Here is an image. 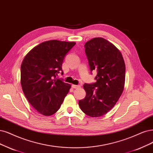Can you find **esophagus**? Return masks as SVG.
Instances as JSON below:
<instances>
[{
  "mask_svg": "<svg viewBox=\"0 0 153 153\" xmlns=\"http://www.w3.org/2000/svg\"><path fill=\"white\" fill-rule=\"evenodd\" d=\"M81 86L79 85H74V84H72V88L74 89H78Z\"/></svg>",
  "mask_w": 153,
  "mask_h": 153,
  "instance_id": "obj_1",
  "label": "esophagus"
}]
</instances>
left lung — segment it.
I'll return each instance as SVG.
<instances>
[{
  "instance_id": "left-lung-1",
  "label": "left lung",
  "mask_w": 153,
  "mask_h": 153,
  "mask_svg": "<svg viewBox=\"0 0 153 153\" xmlns=\"http://www.w3.org/2000/svg\"><path fill=\"white\" fill-rule=\"evenodd\" d=\"M84 48L90 70L97 71V82L84 84L86 94L79 105L87 115L99 117L111 110L122 95L126 65L120 50L103 38L91 39Z\"/></svg>"
}]
</instances>
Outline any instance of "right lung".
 Returning a JSON list of instances; mask_svg holds the SVG:
<instances>
[{"mask_svg": "<svg viewBox=\"0 0 153 153\" xmlns=\"http://www.w3.org/2000/svg\"><path fill=\"white\" fill-rule=\"evenodd\" d=\"M75 42L50 40L39 44L25 56L21 84L26 98L39 114L50 116L59 110L71 84L56 77L63 74L62 63Z\"/></svg>", "mask_w": 153, "mask_h": 153, "instance_id": "obj_1", "label": "right lung"}]
</instances>
